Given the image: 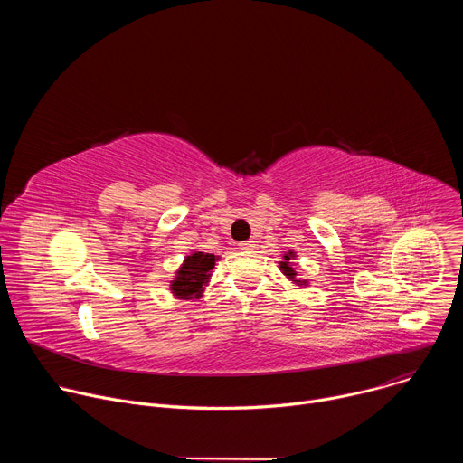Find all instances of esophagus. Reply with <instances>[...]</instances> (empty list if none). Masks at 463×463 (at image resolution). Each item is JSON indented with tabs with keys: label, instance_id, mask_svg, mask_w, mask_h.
Masks as SVG:
<instances>
[{
	"label": "esophagus",
	"instance_id": "esophagus-1",
	"mask_svg": "<svg viewBox=\"0 0 463 463\" xmlns=\"http://www.w3.org/2000/svg\"><path fill=\"white\" fill-rule=\"evenodd\" d=\"M238 249H240V250H243V252H249V250H252V249H254V241H252V240L241 241V243L238 245Z\"/></svg>",
	"mask_w": 463,
	"mask_h": 463
}]
</instances>
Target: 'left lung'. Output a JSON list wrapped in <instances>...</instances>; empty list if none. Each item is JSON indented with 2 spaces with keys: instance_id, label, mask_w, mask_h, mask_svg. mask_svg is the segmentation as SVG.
<instances>
[{
  "instance_id": "obj_1",
  "label": "left lung",
  "mask_w": 463,
  "mask_h": 463,
  "mask_svg": "<svg viewBox=\"0 0 463 463\" xmlns=\"http://www.w3.org/2000/svg\"><path fill=\"white\" fill-rule=\"evenodd\" d=\"M297 258V254H295V250H289V252H286L284 256H282V261H279L280 263V271H282V275H286V279H289L295 286H298V288H307V280H302V279H297V271H295V263H293V260Z\"/></svg>"
}]
</instances>
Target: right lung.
Instances as JSON below:
<instances>
[{"label": "right lung", "instance_id": "right-lung-1", "mask_svg": "<svg viewBox=\"0 0 463 463\" xmlns=\"http://www.w3.org/2000/svg\"><path fill=\"white\" fill-rule=\"evenodd\" d=\"M218 258L220 256L202 250H194L192 254L184 256L181 268L175 271V277L170 282L172 295L181 300L202 298L205 286L211 282Z\"/></svg>", "mask_w": 463, "mask_h": 463}]
</instances>
